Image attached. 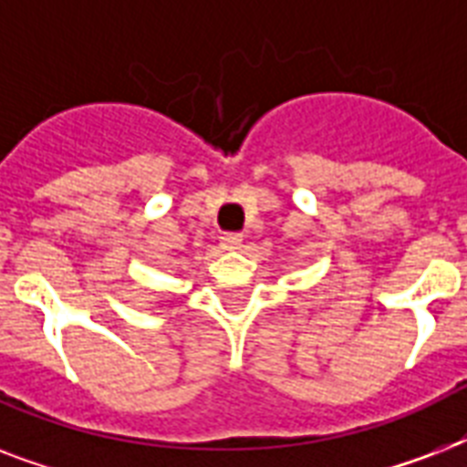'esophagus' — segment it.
I'll return each mask as SVG.
<instances>
[{
  "mask_svg": "<svg viewBox=\"0 0 467 467\" xmlns=\"http://www.w3.org/2000/svg\"><path fill=\"white\" fill-rule=\"evenodd\" d=\"M242 244L240 233H223L220 234V247L223 249H237Z\"/></svg>",
  "mask_w": 467,
  "mask_h": 467,
  "instance_id": "34e87169",
  "label": "esophagus"
}]
</instances>
